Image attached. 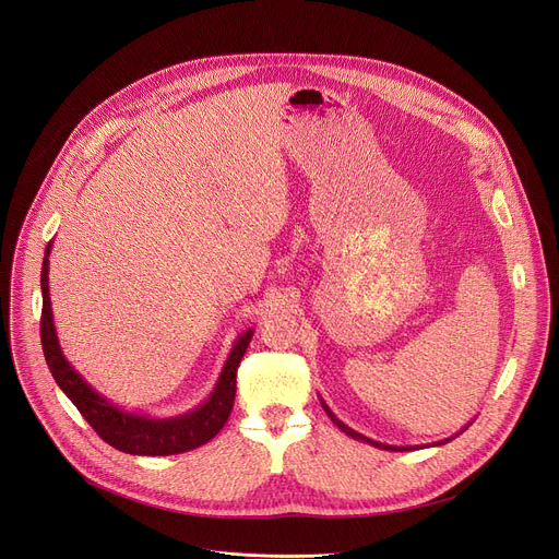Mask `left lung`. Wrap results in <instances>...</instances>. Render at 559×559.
<instances>
[{
	"mask_svg": "<svg viewBox=\"0 0 559 559\" xmlns=\"http://www.w3.org/2000/svg\"><path fill=\"white\" fill-rule=\"evenodd\" d=\"M321 405H323V411L328 413V417H330V419H332V421H334V424H336V426H338V428H341V430H343L347 437H352V439L364 441V443H370V445H374V448H381V450H399V452H401V450H415V448H421V445H388V443H379V441H374V439H368V437H364L361 432H357V430H352L349 426H345V424H343V421H341V419H338V417H336V415H334V413L328 408V403L323 401V396H321ZM471 424H473V421H471ZM471 424H468V426H471ZM468 426H464V428H462L460 432H456V435H452V437H448V439H441V441H435V443H430V445H443V443H448L450 439L460 437L464 430H468Z\"/></svg>",
	"mask_w": 559,
	"mask_h": 559,
	"instance_id": "8db88e82",
	"label": "left lung"
}]
</instances>
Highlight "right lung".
<instances>
[{
    "label": "right lung",
    "instance_id": "1",
    "mask_svg": "<svg viewBox=\"0 0 559 559\" xmlns=\"http://www.w3.org/2000/svg\"><path fill=\"white\" fill-rule=\"evenodd\" d=\"M50 245H46L44 263H41V349L48 364L50 374L62 392L73 401L82 417L91 424V428L103 437L109 445L144 456H160V454H178L193 450L202 443L214 439L229 419L236 396V370L245 349L253 336V330H245L229 349V357L221 370V377L207 396L205 403L198 408L167 419H154L146 415L122 411L120 405L111 403L107 396L95 392L84 377L67 361L64 352L58 341L53 310H50V294H48V253Z\"/></svg>",
    "mask_w": 559,
    "mask_h": 559
}]
</instances>
